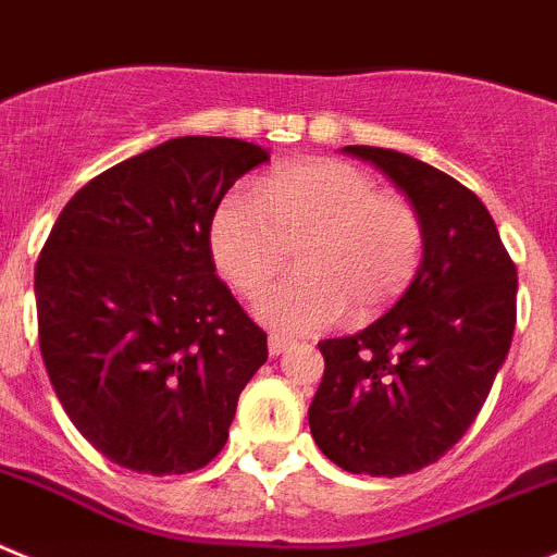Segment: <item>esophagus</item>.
Here are the masks:
<instances>
[{
    "instance_id": "34e87169",
    "label": "esophagus",
    "mask_w": 557,
    "mask_h": 557,
    "mask_svg": "<svg viewBox=\"0 0 557 557\" xmlns=\"http://www.w3.org/2000/svg\"><path fill=\"white\" fill-rule=\"evenodd\" d=\"M290 347H294V338H288V335H280V333L269 335V352L272 355H283L285 349Z\"/></svg>"
}]
</instances>
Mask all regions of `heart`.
<instances>
[{
  "instance_id": "b5f03b06",
  "label": "heart",
  "mask_w": 557,
  "mask_h": 557,
  "mask_svg": "<svg viewBox=\"0 0 557 557\" xmlns=\"http://www.w3.org/2000/svg\"><path fill=\"white\" fill-rule=\"evenodd\" d=\"M297 247L299 272L258 299V315L285 333H313L383 310L410 285L424 222L408 197L380 191L363 169L299 160L260 188H238L210 224V252L235 290L258 294Z\"/></svg>"
}]
</instances>
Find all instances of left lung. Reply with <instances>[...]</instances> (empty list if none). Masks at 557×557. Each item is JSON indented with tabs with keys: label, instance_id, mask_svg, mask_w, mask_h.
<instances>
[{
	"label": "left lung",
	"instance_id": "8db88e82",
	"mask_svg": "<svg viewBox=\"0 0 557 557\" xmlns=\"http://www.w3.org/2000/svg\"><path fill=\"white\" fill-rule=\"evenodd\" d=\"M413 202L424 258L399 302L360 333L327 338L308 410L344 472L399 478L453 449L478 419L516 324V267L466 185L410 154L347 147Z\"/></svg>",
	"mask_w": 557,
	"mask_h": 557
}]
</instances>
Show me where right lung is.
<instances>
[{"label":"right lung","mask_w":557,"mask_h":557,"mask_svg":"<svg viewBox=\"0 0 557 557\" xmlns=\"http://www.w3.org/2000/svg\"><path fill=\"white\" fill-rule=\"evenodd\" d=\"M267 149L185 135L83 185L35 263L38 344L74 428L113 463L197 472L222 453L267 333L219 280L210 224Z\"/></svg>","instance_id":"right-lung-1"}]
</instances>
